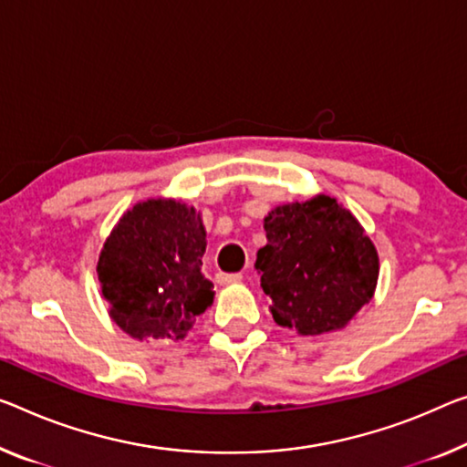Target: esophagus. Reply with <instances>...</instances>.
I'll list each match as a JSON object with an SVG mask.
<instances>
[{"label": "esophagus", "instance_id": "obj_1", "mask_svg": "<svg viewBox=\"0 0 467 467\" xmlns=\"http://www.w3.org/2000/svg\"><path fill=\"white\" fill-rule=\"evenodd\" d=\"M219 284H238L242 282V274H217Z\"/></svg>", "mask_w": 467, "mask_h": 467}]
</instances>
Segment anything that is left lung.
Instances as JSON below:
<instances>
[{
	"label": "left lung",
	"instance_id": "8db88e82",
	"mask_svg": "<svg viewBox=\"0 0 467 467\" xmlns=\"http://www.w3.org/2000/svg\"><path fill=\"white\" fill-rule=\"evenodd\" d=\"M267 244L258 250L263 292L271 315L300 336L347 327L374 296L379 258L363 225L326 193L279 204L263 221Z\"/></svg>",
	"mask_w": 467,
	"mask_h": 467
}]
</instances>
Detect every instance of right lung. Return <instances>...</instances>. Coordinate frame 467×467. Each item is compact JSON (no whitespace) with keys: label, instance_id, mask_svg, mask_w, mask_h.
<instances>
[{"label":"right lung","instance_id":"right-lung-1","mask_svg":"<svg viewBox=\"0 0 467 467\" xmlns=\"http://www.w3.org/2000/svg\"><path fill=\"white\" fill-rule=\"evenodd\" d=\"M202 214L175 198H148L123 213L98 258L110 319L135 340H183L213 305L202 274Z\"/></svg>","mask_w":467,"mask_h":467}]
</instances>
